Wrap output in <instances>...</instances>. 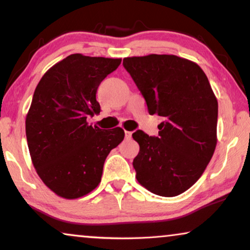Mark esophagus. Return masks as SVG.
I'll return each instance as SVG.
<instances>
[{"label":"esophagus","mask_w":250,"mask_h":250,"mask_svg":"<svg viewBox=\"0 0 250 250\" xmlns=\"http://www.w3.org/2000/svg\"><path fill=\"white\" fill-rule=\"evenodd\" d=\"M125 138H126V139H131V138H132V132L125 131Z\"/></svg>","instance_id":"obj_1"}]
</instances>
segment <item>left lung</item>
<instances>
[{
	"mask_svg": "<svg viewBox=\"0 0 250 250\" xmlns=\"http://www.w3.org/2000/svg\"><path fill=\"white\" fill-rule=\"evenodd\" d=\"M148 105L163 118L158 136L132 134L140 151L133 160L136 180L150 192L175 197L193 186L217 143L216 97L203 69L173 54L123 60Z\"/></svg>",
	"mask_w": 250,
	"mask_h": 250,
	"instance_id": "1",
	"label": "left lung"
}]
</instances>
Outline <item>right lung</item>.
Masks as SVG:
<instances>
[{"label": "right lung", "mask_w": 250, "mask_h": 250, "mask_svg": "<svg viewBox=\"0 0 250 250\" xmlns=\"http://www.w3.org/2000/svg\"><path fill=\"white\" fill-rule=\"evenodd\" d=\"M122 59L70 54L41 78L26 117L33 165L47 188L76 199L99 186L104 160L123 140L121 127L101 129L86 119L100 112L98 87Z\"/></svg>", "instance_id": "obj_1"}]
</instances>
